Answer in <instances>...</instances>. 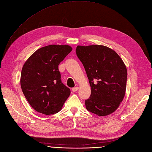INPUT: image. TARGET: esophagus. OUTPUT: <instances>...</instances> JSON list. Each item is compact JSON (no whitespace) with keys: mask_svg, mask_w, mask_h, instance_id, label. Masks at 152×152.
<instances>
[{"mask_svg":"<svg viewBox=\"0 0 152 152\" xmlns=\"http://www.w3.org/2000/svg\"><path fill=\"white\" fill-rule=\"evenodd\" d=\"M78 89H79V88H78V87H74V88H72V91L73 92H76V91H77L78 90Z\"/></svg>","mask_w":152,"mask_h":152,"instance_id":"esophagus-1","label":"esophagus"}]
</instances>
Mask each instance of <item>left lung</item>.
I'll return each instance as SVG.
<instances>
[{"label":"left lung","mask_w":152,"mask_h":152,"mask_svg":"<svg viewBox=\"0 0 152 152\" xmlns=\"http://www.w3.org/2000/svg\"><path fill=\"white\" fill-rule=\"evenodd\" d=\"M76 53L91 88L85 100L87 110L101 116L112 113L125 94L127 70L123 61L113 50L101 45L77 46Z\"/></svg>","instance_id":"obj_1"}]
</instances>
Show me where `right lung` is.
<instances>
[{"label":"right lung","mask_w":152,"mask_h":152,"mask_svg":"<svg viewBox=\"0 0 152 152\" xmlns=\"http://www.w3.org/2000/svg\"><path fill=\"white\" fill-rule=\"evenodd\" d=\"M72 50L67 45H49L37 50L22 67L20 86L28 103L46 115L59 112L71 93L61 80L58 66Z\"/></svg>","instance_id":"1"}]
</instances>
